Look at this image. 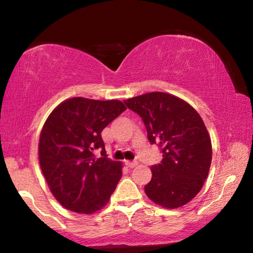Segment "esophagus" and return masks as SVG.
Returning a JSON list of instances; mask_svg holds the SVG:
<instances>
[{
  "label": "esophagus",
  "mask_w": 253,
  "mask_h": 253,
  "mask_svg": "<svg viewBox=\"0 0 253 253\" xmlns=\"http://www.w3.org/2000/svg\"><path fill=\"white\" fill-rule=\"evenodd\" d=\"M125 165L129 169H134L135 166L137 165V163L136 162H130V161H125Z\"/></svg>",
  "instance_id": "esophagus-1"
}]
</instances>
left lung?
<instances>
[{"mask_svg":"<svg viewBox=\"0 0 253 253\" xmlns=\"http://www.w3.org/2000/svg\"><path fill=\"white\" fill-rule=\"evenodd\" d=\"M142 117L151 144L163 160L153 165L145 193L158 205L176 209L195 198L212 161L209 132L193 107L165 92H149L124 101Z\"/></svg>","mask_w":253,"mask_h":253,"instance_id":"obj_1","label":"left lung"}]
</instances>
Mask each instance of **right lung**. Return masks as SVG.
Wrapping results in <instances>:
<instances>
[{"label": "right lung", "mask_w": 253, "mask_h": 253, "mask_svg": "<svg viewBox=\"0 0 253 253\" xmlns=\"http://www.w3.org/2000/svg\"><path fill=\"white\" fill-rule=\"evenodd\" d=\"M126 110L119 100L68 99L44 123L39 142L42 173L58 202L90 214L108 203L122 177V164L106 155L101 131ZM100 150L97 159L94 151Z\"/></svg>", "instance_id": "right-lung-1"}]
</instances>
